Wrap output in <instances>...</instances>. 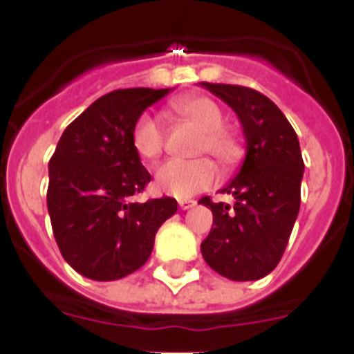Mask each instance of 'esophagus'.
I'll return each instance as SVG.
<instances>
[{
    "label": "esophagus",
    "mask_w": 354,
    "mask_h": 354,
    "mask_svg": "<svg viewBox=\"0 0 354 354\" xmlns=\"http://www.w3.org/2000/svg\"><path fill=\"white\" fill-rule=\"evenodd\" d=\"M195 205H196V202H195V200H187V198H183V200H179V207L183 209V211H187V209L195 207Z\"/></svg>",
    "instance_id": "1"
}]
</instances>
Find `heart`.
Here are the masks:
<instances>
[{
    "label": "heart",
    "instance_id": "1",
    "mask_svg": "<svg viewBox=\"0 0 354 354\" xmlns=\"http://www.w3.org/2000/svg\"><path fill=\"white\" fill-rule=\"evenodd\" d=\"M170 113L186 118L202 129L198 152H209L221 165L236 161L239 147L228 131L223 129V111L212 99L205 95H183L174 99ZM131 143L140 158L152 161L165 147V124L154 111H143L131 129ZM218 179V168L209 158L168 159L159 165L154 175V184L161 193L187 198L204 192Z\"/></svg>",
    "mask_w": 354,
    "mask_h": 354
}]
</instances>
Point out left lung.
<instances>
[{
  "label": "left lung",
  "mask_w": 354,
  "mask_h": 354,
  "mask_svg": "<svg viewBox=\"0 0 354 354\" xmlns=\"http://www.w3.org/2000/svg\"><path fill=\"white\" fill-rule=\"evenodd\" d=\"M236 111L246 140L239 171L221 193L234 207L204 196L212 227L200 245L205 262L221 277L250 282L270 274L282 259L298 218L303 165L298 136L286 115L261 92L237 84L202 83Z\"/></svg>",
  "instance_id": "left-lung-1"
}]
</instances>
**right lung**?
I'll return each mask as SVG.
<instances>
[{
  "mask_svg": "<svg viewBox=\"0 0 354 354\" xmlns=\"http://www.w3.org/2000/svg\"><path fill=\"white\" fill-rule=\"evenodd\" d=\"M171 88L113 90L68 124L49 161L48 211L65 261L80 274L111 282L149 261L158 228L177 211L170 196L134 202L150 174L131 129Z\"/></svg>",
  "mask_w": 354,
  "mask_h": 354,
  "instance_id": "1",
  "label": "right lung"
}]
</instances>
